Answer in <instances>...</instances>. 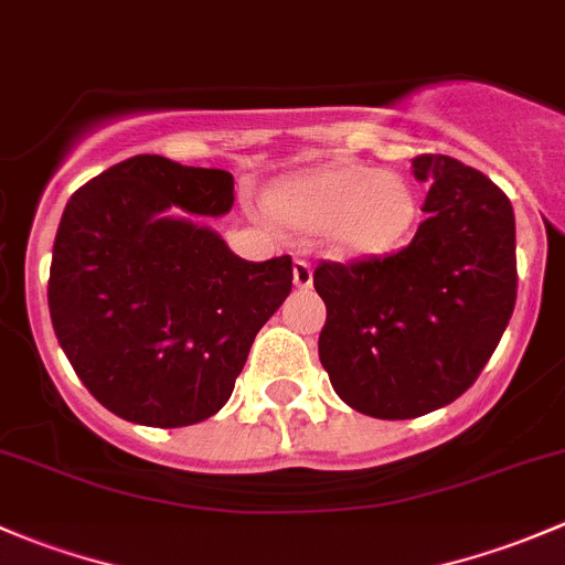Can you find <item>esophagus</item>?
Segmentation results:
<instances>
[{
	"mask_svg": "<svg viewBox=\"0 0 565 565\" xmlns=\"http://www.w3.org/2000/svg\"><path fill=\"white\" fill-rule=\"evenodd\" d=\"M292 278H295V287H298V289H311V284H315V270H311L309 262L295 259Z\"/></svg>",
	"mask_w": 565,
	"mask_h": 565,
	"instance_id": "1",
	"label": "esophagus"
}]
</instances>
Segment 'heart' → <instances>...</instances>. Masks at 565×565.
<instances>
[{"label": "heart", "instance_id": "heart-1", "mask_svg": "<svg viewBox=\"0 0 565 565\" xmlns=\"http://www.w3.org/2000/svg\"><path fill=\"white\" fill-rule=\"evenodd\" d=\"M281 224L324 232L350 256L385 254L407 235L415 193L404 177L355 161H335L295 177L267 196Z\"/></svg>", "mask_w": 565, "mask_h": 565}]
</instances>
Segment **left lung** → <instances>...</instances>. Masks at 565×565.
<instances>
[{
  "instance_id": "left-lung-1",
  "label": "left lung",
  "mask_w": 565,
  "mask_h": 565,
  "mask_svg": "<svg viewBox=\"0 0 565 565\" xmlns=\"http://www.w3.org/2000/svg\"><path fill=\"white\" fill-rule=\"evenodd\" d=\"M426 182L409 246L341 265L319 262L328 319L319 361L333 391L372 418L440 409L478 380L516 303V230L509 196L448 156L413 158Z\"/></svg>"
}]
</instances>
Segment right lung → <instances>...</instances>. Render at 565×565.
Here are the masks:
<instances>
[{
	"mask_svg": "<svg viewBox=\"0 0 565 565\" xmlns=\"http://www.w3.org/2000/svg\"><path fill=\"white\" fill-rule=\"evenodd\" d=\"M235 177L134 156L62 213L49 311L87 391L141 426H191L230 402L262 324L292 289V259L246 262L215 230Z\"/></svg>",
	"mask_w": 565,
	"mask_h": 565,
	"instance_id": "1",
	"label": "right lung"
}]
</instances>
